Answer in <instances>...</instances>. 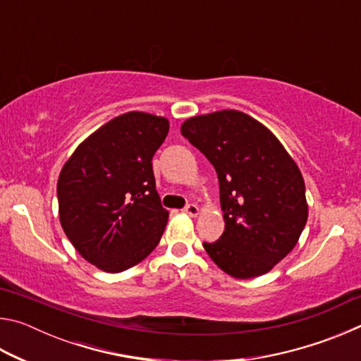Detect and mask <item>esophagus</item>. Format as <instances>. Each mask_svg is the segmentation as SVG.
I'll list each match as a JSON object with an SVG mask.
<instances>
[{
  "label": "esophagus",
  "mask_w": 361,
  "mask_h": 361,
  "mask_svg": "<svg viewBox=\"0 0 361 361\" xmlns=\"http://www.w3.org/2000/svg\"><path fill=\"white\" fill-rule=\"evenodd\" d=\"M185 213H188L189 216H197L199 215V207L195 205V204H188L186 207H185V210H183Z\"/></svg>",
  "instance_id": "obj_1"
}]
</instances>
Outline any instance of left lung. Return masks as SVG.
I'll return each mask as SVG.
<instances>
[{"label": "left lung", "instance_id": "8db88e82", "mask_svg": "<svg viewBox=\"0 0 361 361\" xmlns=\"http://www.w3.org/2000/svg\"><path fill=\"white\" fill-rule=\"evenodd\" d=\"M181 135L209 159L219 181L224 232L204 242L205 252L235 279L269 272L295 248L307 223L296 162L266 126L235 109L189 118Z\"/></svg>", "mask_w": 361, "mask_h": 361}]
</instances>
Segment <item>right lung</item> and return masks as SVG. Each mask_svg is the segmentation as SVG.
<instances>
[{"label":"right lung","mask_w":361,"mask_h":361,"mask_svg":"<svg viewBox=\"0 0 361 361\" xmlns=\"http://www.w3.org/2000/svg\"><path fill=\"white\" fill-rule=\"evenodd\" d=\"M169 119L130 111L78 146L57 181L59 216L73 247L90 264L116 274L143 261L166 229L152 156Z\"/></svg>","instance_id":"right-lung-1"}]
</instances>
